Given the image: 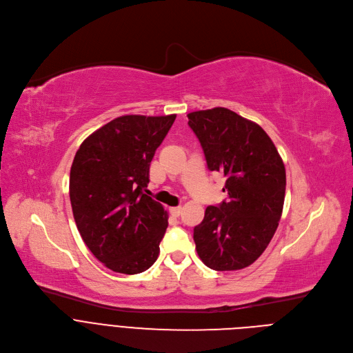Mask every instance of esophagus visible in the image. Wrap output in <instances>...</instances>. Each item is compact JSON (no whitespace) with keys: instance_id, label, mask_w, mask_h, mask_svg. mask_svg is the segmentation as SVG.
I'll return each mask as SVG.
<instances>
[{"instance_id":"obj_1","label":"esophagus","mask_w":353,"mask_h":353,"mask_svg":"<svg viewBox=\"0 0 353 353\" xmlns=\"http://www.w3.org/2000/svg\"><path fill=\"white\" fill-rule=\"evenodd\" d=\"M181 211H183L181 207H173V208H170V212H172L174 216H179V215L181 214Z\"/></svg>"}]
</instances>
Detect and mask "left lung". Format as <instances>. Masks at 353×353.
Returning <instances> with one entry per match:
<instances>
[{
  "mask_svg": "<svg viewBox=\"0 0 353 353\" xmlns=\"http://www.w3.org/2000/svg\"><path fill=\"white\" fill-rule=\"evenodd\" d=\"M208 169L226 177L228 199L208 207L194 228L199 259L215 271H236L253 264L278 228L286 187L282 158L256 123L215 108L187 114Z\"/></svg>",
  "mask_w": 353,
  "mask_h": 353,
  "instance_id": "obj_1",
  "label": "left lung"
}]
</instances>
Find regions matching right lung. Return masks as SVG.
<instances>
[{
  "mask_svg": "<svg viewBox=\"0 0 353 353\" xmlns=\"http://www.w3.org/2000/svg\"><path fill=\"white\" fill-rule=\"evenodd\" d=\"M176 114L121 116L90 134L77 150L70 199L82 240L109 270L134 275L159 256L168 212L145 194L149 166Z\"/></svg>",
  "mask_w": 353,
  "mask_h": 353,
  "instance_id": "add662e5",
  "label": "right lung"
}]
</instances>
